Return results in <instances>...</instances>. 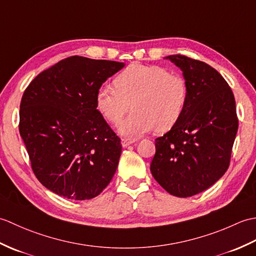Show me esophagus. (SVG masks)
<instances>
[{
	"instance_id": "1",
	"label": "esophagus",
	"mask_w": 256,
	"mask_h": 256,
	"mask_svg": "<svg viewBox=\"0 0 256 256\" xmlns=\"http://www.w3.org/2000/svg\"><path fill=\"white\" fill-rule=\"evenodd\" d=\"M135 142H136V140H132V138H122L121 140V144L123 148H128V145H131Z\"/></svg>"
}]
</instances>
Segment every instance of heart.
Returning a JSON list of instances; mask_svg holds the SVG:
<instances>
[{"label":"heart","mask_w":256,"mask_h":256,"mask_svg":"<svg viewBox=\"0 0 256 256\" xmlns=\"http://www.w3.org/2000/svg\"><path fill=\"white\" fill-rule=\"evenodd\" d=\"M114 88L103 86L96 91V110L108 123L118 124L130 108L133 113L118 125L125 136H140L155 128L170 131L182 118L189 89L182 76L157 64H132L113 80Z\"/></svg>","instance_id":"heart-1"}]
</instances>
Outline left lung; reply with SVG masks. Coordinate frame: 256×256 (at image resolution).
I'll return each instance as SVG.
<instances>
[{
    "label": "left lung",
    "instance_id": "left-lung-1",
    "mask_svg": "<svg viewBox=\"0 0 256 256\" xmlns=\"http://www.w3.org/2000/svg\"><path fill=\"white\" fill-rule=\"evenodd\" d=\"M165 58L182 69L189 96L179 122L155 140L150 172L167 192L186 198L224 175L238 120L233 92L214 68L184 55Z\"/></svg>",
    "mask_w": 256,
    "mask_h": 256
}]
</instances>
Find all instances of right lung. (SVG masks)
<instances>
[{
	"label": "right lung",
	"instance_id": "right-lung-1",
	"mask_svg": "<svg viewBox=\"0 0 256 256\" xmlns=\"http://www.w3.org/2000/svg\"><path fill=\"white\" fill-rule=\"evenodd\" d=\"M123 67L72 56L40 72L24 91L20 134L32 172L50 192L86 200L110 184L122 145L96 110V94Z\"/></svg>",
	"mask_w": 256,
	"mask_h": 256
}]
</instances>
